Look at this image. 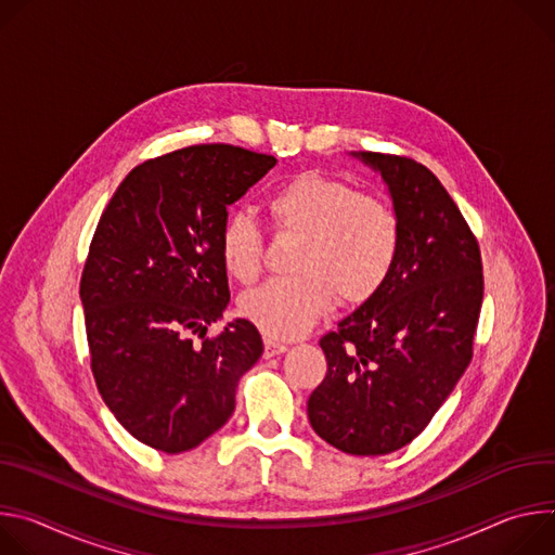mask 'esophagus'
Here are the masks:
<instances>
[{
    "label": "esophagus",
    "mask_w": 555,
    "mask_h": 555,
    "mask_svg": "<svg viewBox=\"0 0 555 555\" xmlns=\"http://www.w3.org/2000/svg\"><path fill=\"white\" fill-rule=\"evenodd\" d=\"M288 346L282 344V341H275V339H264V357H275V354H282L286 352Z\"/></svg>",
    "instance_id": "1"
}]
</instances>
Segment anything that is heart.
<instances>
[{"instance_id": "1", "label": "heart", "mask_w": 555, "mask_h": 555, "mask_svg": "<svg viewBox=\"0 0 555 555\" xmlns=\"http://www.w3.org/2000/svg\"><path fill=\"white\" fill-rule=\"evenodd\" d=\"M267 214L278 233L297 235L291 254L295 273L271 278L244 293L242 315L269 339L309 333L339 295L361 304L388 282L401 249L395 209L350 182L322 171H304L273 190ZM224 271L249 284L262 267V233L246 214H231L220 231Z\"/></svg>"}]
</instances>
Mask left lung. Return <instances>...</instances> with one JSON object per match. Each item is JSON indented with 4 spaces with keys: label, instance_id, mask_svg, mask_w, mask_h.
<instances>
[{
    "label": "left lung",
    "instance_id": "8db88e82",
    "mask_svg": "<svg viewBox=\"0 0 555 555\" xmlns=\"http://www.w3.org/2000/svg\"><path fill=\"white\" fill-rule=\"evenodd\" d=\"M350 154L382 173L401 249L382 291L320 339L328 371L309 399V421L333 448L379 456L423 433L469 365L482 264L433 171L403 156Z\"/></svg>",
    "mask_w": 555,
    "mask_h": 555
}]
</instances>
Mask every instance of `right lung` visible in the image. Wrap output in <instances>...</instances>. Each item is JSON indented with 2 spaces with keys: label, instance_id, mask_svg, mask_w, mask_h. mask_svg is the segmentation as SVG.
<instances>
[{
  "label": "right lung",
  "instance_id": "1",
  "mask_svg": "<svg viewBox=\"0 0 555 555\" xmlns=\"http://www.w3.org/2000/svg\"><path fill=\"white\" fill-rule=\"evenodd\" d=\"M275 163L233 145L176 150L134 167L96 224L79 291L92 375L116 421L154 450L180 454L218 433L262 357L249 320L205 335L229 304L227 207Z\"/></svg>",
  "mask_w": 555,
  "mask_h": 555
}]
</instances>
